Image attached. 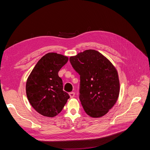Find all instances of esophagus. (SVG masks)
Instances as JSON below:
<instances>
[{"mask_svg": "<svg viewBox=\"0 0 150 150\" xmlns=\"http://www.w3.org/2000/svg\"><path fill=\"white\" fill-rule=\"evenodd\" d=\"M69 96H70V98H74V97L75 93H74V92H71V93H69Z\"/></svg>", "mask_w": 150, "mask_h": 150, "instance_id": "obj_1", "label": "esophagus"}]
</instances>
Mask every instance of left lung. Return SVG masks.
I'll list each match as a JSON object with an SVG mask.
<instances>
[{"label": "left lung", "mask_w": 150, "mask_h": 150, "mask_svg": "<svg viewBox=\"0 0 150 150\" xmlns=\"http://www.w3.org/2000/svg\"><path fill=\"white\" fill-rule=\"evenodd\" d=\"M80 75L79 99L86 114L99 117L115 105L120 94V81L116 68L103 54L86 50L69 58Z\"/></svg>", "instance_id": "8db88e82"}]
</instances>
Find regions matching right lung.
Listing matches in <instances>:
<instances>
[{"label":"right lung","instance_id":"right-lung-1","mask_svg":"<svg viewBox=\"0 0 150 150\" xmlns=\"http://www.w3.org/2000/svg\"><path fill=\"white\" fill-rule=\"evenodd\" d=\"M68 61L61 54L49 52L38 62L26 82V94L34 110L42 116L54 117L70 97L63 91L58 72Z\"/></svg>","mask_w":150,"mask_h":150}]
</instances>
